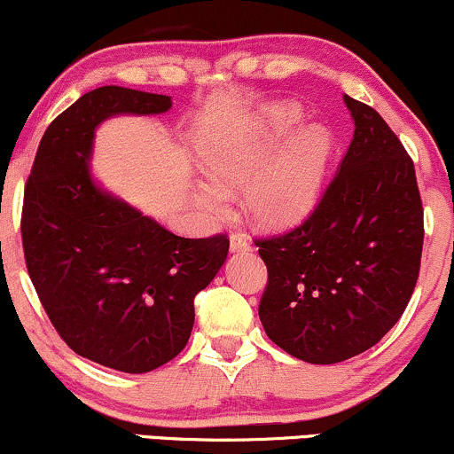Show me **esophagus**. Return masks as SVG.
<instances>
[{
  "label": "esophagus",
  "mask_w": 454,
  "mask_h": 454,
  "mask_svg": "<svg viewBox=\"0 0 454 454\" xmlns=\"http://www.w3.org/2000/svg\"><path fill=\"white\" fill-rule=\"evenodd\" d=\"M251 249V240L243 232H232L231 234V251L234 254H245Z\"/></svg>",
  "instance_id": "esophagus-1"
}]
</instances>
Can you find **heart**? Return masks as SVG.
Wrapping results in <instances>:
<instances>
[{
	"label": "heart",
	"mask_w": 454,
	"mask_h": 454,
	"mask_svg": "<svg viewBox=\"0 0 454 454\" xmlns=\"http://www.w3.org/2000/svg\"><path fill=\"white\" fill-rule=\"evenodd\" d=\"M300 117L297 106L277 105L245 128L200 137L197 157L211 182L194 188L197 207L220 215L228 209V192L245 186L247 214L262 226H289L306 217L318 203L331 137L314 123L287 137Z\"/></svg>",
	"instance_id": "b5f03b06"
}]
</instances>
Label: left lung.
Segmentation results:
<instances>
[{
    "label": "left lung",
    "mask_w": 454,
    "mask_h": 454,
    "mask_svg": "<svg viewBox=\"0 0 454 454\" xmlns=\"http://www.w3.org/2000/svg\"><path fill=\"white\" fill-rule=\"evenodd\" d=\"M354 137L300 226L255 239L268 268L266 335L286 354L335 364L375 346L403 317L423 251L415 165L375 108L346 96Z\"/></svg>",
    "instance_id": "1"
}]
</instances>
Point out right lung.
Instances as JSON below:
<instances>
[{
    "mask_svg": "<svg viewBox=\"0 0 454 454\" xmlns=\"http://www.w3.org/2000/svg\"><path fill=\"white\" fill-rule=\"evenodd\" d=\"M169 108V96L119 85L88 91L45 129L25 186L22 249L50 323L74 354L123 372H148L184 349L194 295L231 247L222 232L177 237L91 182L105 119Z\"/></svg>",
    "mask_w": 454,
    "mask_h": 454,
    "instance_id": "1",
    "label": "right lung"
}]
</instances>
